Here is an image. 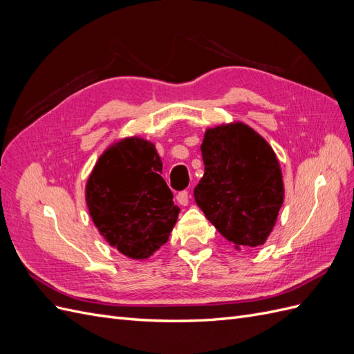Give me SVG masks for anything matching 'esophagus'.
Returning <instances> with one entry per match:
<instances>
[{"label": "esophagus", "mask_w": 354, "mask_h": 354, "mask_svg": "<svg viewBox=\"0 0 354 354\" xmlns=\"http://www.w3.org/2000/svg\"><path fill=\"white\" fill-rule=\"evenodd\" d=\"M177 202L180 203V205H183V207H186L187 203H189V192H186V190H183V192H180V194L177 195Z\"/></svg>", "instance_id": "1"}]
</instances>
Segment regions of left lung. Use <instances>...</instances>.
I'll return each mask as SVG.
<instances>
[{"label":"left lung","mask_w":354,"mask_h":354,"mask_svg":"<svg viewBox=\"0 0 354 354\" xmlns=\"http://www.w3.org/2000/svg\"><path fill=\"white\" fill-rule=\"evenodd\" d=\"M205 173L195 201L236 250L263 245L283 203L282 169L272 146L243 122L221 124L203 134Z\"/></svg>","instance_id":"left-lung-1"}]
</instances>
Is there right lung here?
Instances as JSON below:
<instances>
[{"mask_svg":"<svg viewBox=\"0 0 354 354\" xmlns=\"http://www.w3.org/2000/svg\"><path fill=\"white\" fill-rule=\"evenodd\" d=\"M160 174L162 160L155 145L134 136L106 149L85 185L94 226L128 259L153 255L177 223L180 208Z\"/></svg>","mask_w":354,"mask_h":354,"instance_id":"1","label":"right lung"}]
</instances>
